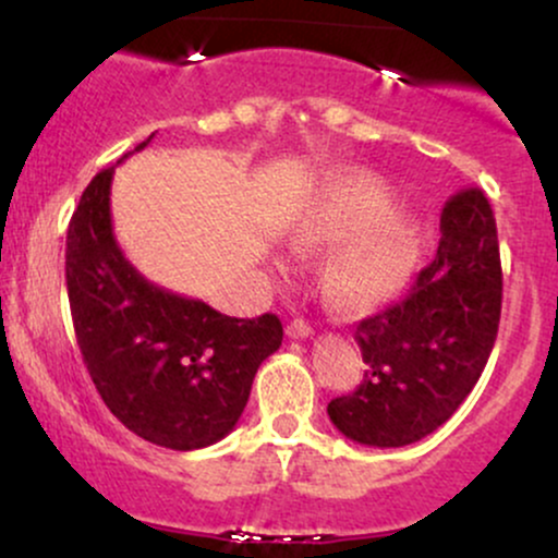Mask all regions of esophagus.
Returning <instances> with one entry per match:
<instances>
[{"label":"esophagus","instance_id":"1","mask_svg":"<svg viewBox=\"0 0 558 558\" xmlns=\"http://www.w3.org/2000/svg\"><path fill=\"white\" fill-rule=\"evenodd\" d=\"M288 336H291V338H310L312 336V325L306 323V319H301V317L291 319V323H288Z\"/></svg>","mask_w":558,"mask_h":558}]
</instances>
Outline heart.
I'll return each mask as SVG.
<instances>
[{"label":"heart","instance_id":"heart-1","mask_svg":"<svg viewBox=\"0 0 558 558\" xmlns=\"http://www.w3.org/2000/svg\"><path fill=\"white\" fill-rule=\"evenodd\" d=\"M393 196L367 172H332L291 220L299 243L338 241L325 288L349 310H369L401 291L417 262V228L390 213Z\"/></svg>","mask_w":558,"mask_h":558}]
</instances>
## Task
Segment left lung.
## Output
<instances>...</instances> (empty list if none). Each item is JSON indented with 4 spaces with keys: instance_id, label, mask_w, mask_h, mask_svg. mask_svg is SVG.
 <instances>
[{
    "instance_id": "1",
    "label": "left lung",
    "mask_w": 558,
    "mask_h": 558,
    "mask_svg": "<svg viewBox=\"0 0 558 558\" xmlns=\"http://www.w3.org/2000/svg\"><path fill=\"white\" fill-rule=\"evenodd\" d=\"M501 291L496 217L483 191L464 189L446 202L438 252L412 291L354 328L364 380L328 403L332 425L377 448L438 430L488 364Z\"/></svg>"
}]
</instances>
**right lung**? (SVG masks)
I'll use <instances>...</instances> for the list:
<instances>
[{
  "label": "right lung",
  "mask_w": 558,
  "mask_h": 558,
  "mask_svg": "<svg viewBox=\"0 0 558 558\" xmlns=\"http://www.w3.org/2000/svg\"><path fill=\"white\" fill-rule=\"evenodd\" d=\"M112 175L114 168L96 172L68 228L65 280L83 364L138 438L172 451L213 446L239 422L259 364L283 343V325L275 315H220L149 283L114 241Z\"/></svg>",
  "instance_id": "obj_1"
}]
</instances>
